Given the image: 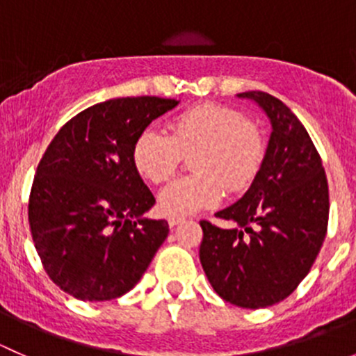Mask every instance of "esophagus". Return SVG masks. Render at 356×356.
I'll use <instances>...</instances> for the list:
<instances>
[{"mask_svg":"<svg viewBox=\"0 0 356 356\" xmlns=\"http://www.w3.org/2000/svg\"><path fill=\"white\" fill-rule=\"evenodd\" d=\"M184 220V217H168V225H170V227H175V225L182 224Z\"/></svg>","mask_w":356,"mask_h":356,"instance_id":"1","label":"esophagus"}]
</instances>
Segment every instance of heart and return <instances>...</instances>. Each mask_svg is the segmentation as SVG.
<instances>
[{
    "label": "heart",
    "mask_w": 356,
    "mask_h": 356,
    "mask_svg": "<svg viewBox=\"0 0 356 356\" xmlns=\"http://www.w3.org/2000/svg\"><path fill=\"white\" fill-rule=\"evenodd\" d=\"M132 163L138 174L153 184L168 181L189 158L195 174L165 186L158 208L168 217L191 215L218 204L229 193L251 186L265 160V138L254 122L232 106L201 103L175 115L168 134L148 127L132 145Z\"/></svg>",
    "instance_id": "1"
}]
</instances>
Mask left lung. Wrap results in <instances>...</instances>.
I'll return each instance as SVG.
<instances>
[{"label":"left lung","mask_w":356,"mask_h":356,"mask_svg":"<svg viewBox=\"0 0 356 356\" xmlns=\"http://www.w3.org/2000/svg\"><path fill=\"white\" fill-rule=\"evenodd\" d=\"M272 124L265 160L241 200L201 220L200 260L222 300L265 308L288 298L307 277L325 239L329 188L321 155L307 129L281 99L264 91L239 92Z\"/></svg>","instance_id":"obj_1"}]
</instances>
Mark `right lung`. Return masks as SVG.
I'll return each mask as SVG.
<instances>
[{
	"mask_svg": "<svg viewBox=\"0 0 356 356\" xmlns=\"http://www.w3.org/2000/svg\"><path fill=\"white\" fill-rule=\"evenodd\" d=\"M179 102L117 98L67 122L42 155L29 196V225L49 279L82 301L131 291L168 236L143 215L155 196L132 163L136 138Z\"/></svg>",
	"mask_w": 356,
	"mask_h": 356,
	"instance_id": "obj_1",
	"label": "right lung"
}]
</instances>
